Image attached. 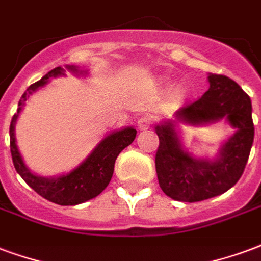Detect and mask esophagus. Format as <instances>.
Segmentation results:
<instances>
[{
	"label": "esophagus",
	"mask_w": 261,
	"mask_h": 261,
	"mask_svg": "<svg viewBox=\"0 0 261 261\" xmlns=\"http://www.w3.org/2000/svg\"><path fill=\"white\" fill-rule=\"evenodd\" d=\"M153 124V119H152V116H144V117H141L140 120H138V130L140 131H146L149 130L150 127Z\"/></svg>",
	"instance_id": "34e87169"
}]
</instances>
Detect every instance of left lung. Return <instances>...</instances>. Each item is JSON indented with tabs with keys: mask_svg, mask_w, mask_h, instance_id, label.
I'll return each mask as SVG.
<instances>
[{
	"mask_svg": "<svg viewBox=\"0 0 261 261\" xmlns=\"http://www.w3.org/2000/svg\"><path fill=\"white\" fill-rule=\"evenodd\" d=\"M209 90L198 101L175 112V120L203 125L227 119L235 134L217 158L198 159L182 148L174 121L156 125L159 148L155 165L162 191L179 202H199L227 192L238 182L248 163L254 138L252 102L246 92L223 74H209Z\"/></svg>",
	"mask_w": 261,
	"mask_h": 261,
	"instance_id": "left-lung-1",
	"label": "left lung"
}]
</instances>
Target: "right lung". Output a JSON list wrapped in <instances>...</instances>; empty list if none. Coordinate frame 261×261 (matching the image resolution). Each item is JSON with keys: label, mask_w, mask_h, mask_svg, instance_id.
Instances as JSON below:
<instances>
[{"label": "right lung", "mask_w": 261, "mask_h": 261, "mask_svg": "<svg viewBox=\"0 0 261 261\" xmlns=\"http://www.w3.org/2000/svg\"><path fill=\"white\" fill-rule=\"evenodd\" d=\"M74 74H87V71L80 70L77 66H66ZM65 76V69L61 66L48 71L41 80L34 83L29 87L23 94L20 101L17 103V112L13 115L11 127H9V137H11V153L15 169L19 173L29 187H32L38 195L45 198L49 202L61 204V206H73V204L84 203L87 200L95 198L105 190L111 182L115 162L117 156L125 146H128L134 141L137 136V130L134 127H125L121 130L113 131L111 134L94 148L86 160H83L76 169H73L67 174L58 175V177H41L33 174L32 171L24 165L20 152L16 146L15 138V124H16L19 113L22 112L23 106L33 92L37 91L48 83L49 77Z\"/></svg>", "instance_id": "obj_1"}]
</instances>
